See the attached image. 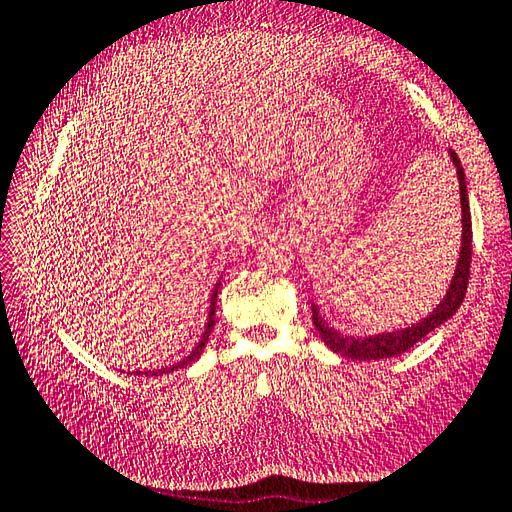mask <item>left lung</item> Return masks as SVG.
<instances>
[{"instance_id": "obj_1", "label": "left lung", "mask_w": 512, "mask_h": 512, "mask_svg": "<svg viewBox=\"0 0 512 512\" xmlns=\"http://www.w3.org/2000/svg\"><path fill=\"white\" fill-rule=\"evenodd\" d=\"M451 162L458 173L460 182V206H462V239H460V255L458 264H455V273L451 284L447 288V295L433 308L431 314L420 319L418 323L409 325V328H400L394 332H378V334H367V336H352L334 330L321 317L319 308L312 303V323L317 328L321 341L330 347L332 352L341 354L345 358H356V361H378V358H391L402 352L411 350L413 345L422 341L424 336L438 330L442 323H447L458 308L462 306L466 286H469V273H471V242H473V231H471V209H469V189H466V178L464 169L460 165V158L455 156V151L449 149Z\"/></svg>"}]
</instances>
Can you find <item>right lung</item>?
<instances>
[{
  "instance_id": "1",
  "label": "right lung",
  "mask_w": 512,
  "mask_h": 512,
  "mask_svg": "<svg viewBox=\"0 0 512 512\" xmlns=\"http://www.w3.org/2000/svg\"><path fill=\"white\" fill-rule=\"evenodd\" d=\"M217 290H220V281H217L215 288H213L211 306H209V319H206L204 332H202V339L198 341V345L193 347V352H191L187 358H182V361H180V363H176V365L160 367V369H147V372H134L136 376H162V374H171V372H176V369H184V367H189L191 363L198 361L200 354H202V350H204V345L209 343V336H211V332H213V325H215V301H217Z\"/></svg>"
}]
</instances>
